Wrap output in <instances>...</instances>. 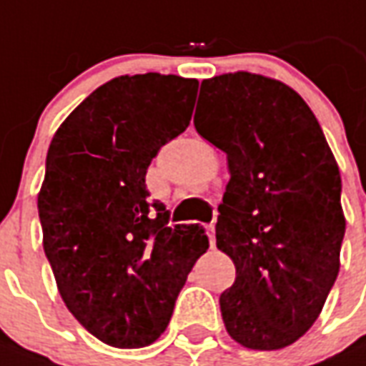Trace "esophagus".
Here are the masks:
<instances>
[{
	"label": "esophagus",
	"mask_w": 366,
	"mask_h": 366,
	"mask_svg": "<svg viewBox=\"0 0 366 366\" xmlns=\"http://www.w3.org/2000/svg\"><path fill=\"white\" fill-rule=\"evenodd\" d=\"M207 234H209V242H211V247H214V242H217V239H214V224H209Z\"/></svg>",
	"instance_id": "1"
}]
</instances>
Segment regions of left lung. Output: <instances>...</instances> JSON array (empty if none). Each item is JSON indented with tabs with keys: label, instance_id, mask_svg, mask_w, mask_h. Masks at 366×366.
<instances>
[{
	"label": "left lung",
	"instance_id": "8db88e82",
	"mask_svg": "<svg viewBox=\"0 0 366 366\" xmlns=\"http://www.w3.org/2000/svg\"><path fill=\"white\" fill-rule=\"evenodd\" d=\"M194 124L227 153L217 247L236 280L220 294L227 332L247 350H282L319 319L340 270L342 178L317 117L280 80H203Z\"/></svg>",
	"mask_w": 366,
	"mask_h": 366
}]
</instances>
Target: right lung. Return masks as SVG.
Listing matches in <instances>:
<instances>
[{"label":"right lung","instance_id":"add662e5","mask_svg":"<svg viewBox=\"0 0 366 366\" xmlns=\"http://www.w3.org/2000/svg\"><path fill=\"white\" fill-rule=\"evenodd\" d=\"M199 82L124 74L92 92L53 136L38 194L44 251L74 319L103 344L136 350L169 325L209 239L197 224L167 227L146 172L189 124Z\"/></svg>","mask_w":366,"mask_h":366}]
</instances>
